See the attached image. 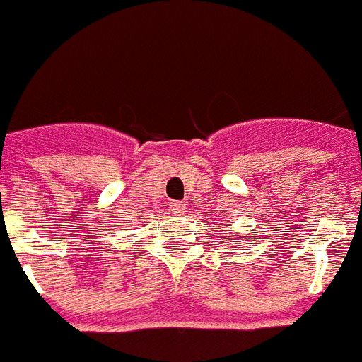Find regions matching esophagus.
<instances>
[{"instance_id":"34e87169","label":"esophagus","mask_w":362,"mask_h":362,"mask_svg":"<svg viewBox=\"0 0 362 362\" xmlns=\"http://www.w3.org/2000/svg\"><path fill=\"white\" fill-rule=\"evenodd\" d=\"M170 210H172V214H175V216H183V212H185L183 201H172Z\"/></svg>"}]
</instances>
